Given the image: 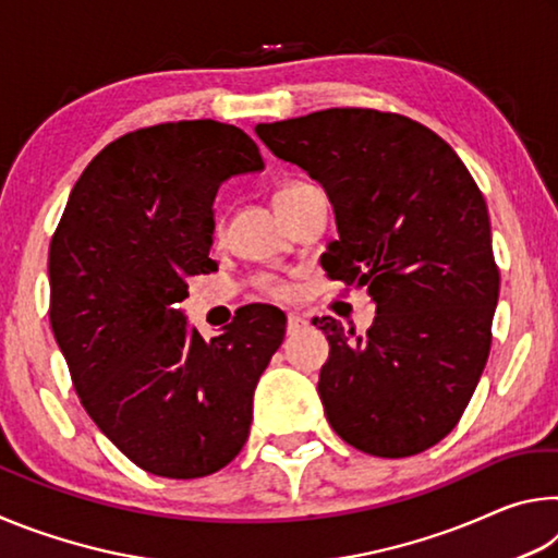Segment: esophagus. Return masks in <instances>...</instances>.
I'll return each instance as SVG.
<instances>
[{
  "mask_svg": "<svg viewBox=\"0 0 558 558\" xmlns=\"http://www.w3.org/2000/svg\"><path fill=\"white\" fill-rule=\"evenodd\" d=\"M305 327H307V319L305 317L295 315V313L288 315V335H298L300 329H305Z\"/></svg>",
  "mask_w": 558,
  "mask_h": 558,
  "instance_id": "1",
  "label": "esophagus"
}]
</instances>
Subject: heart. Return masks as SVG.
Returning <instances> with one entry per match:
<instances>
[{"label":"heart","instance_id":"heart-1","mask_svg":"<svg viewBox=\"0 0 558 558\" xmlns=\"http://www.w3.org/2000/svg\"><path fill=\"white\" fill-rule=\"evenodd\" d=\"M292 184H286L282 189H278L276 194H280V192H286V189H290ZM258 288L266 292V295H270V298H286L288 295V286L286 282H282L280 278H276V276H263V278H258Z\"/></svg>","mask_w":558,"mask_h":558}]
</instances>
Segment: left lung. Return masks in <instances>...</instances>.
<instances>
[{"label": "left lung", "mask_w": 558, "mask_h": 558, "mask_svg": "<svg viewBox=\"0 0 558 558\" xmlns=\"http://www.w3.org/2000/svg\"><path fill=\"white\" fill-rule=\"evenodd\" d=\"M256 132L335 206L327 278L376 302L366 335L315 323L329 426L376 458L428 450L458 426L493 347L499 268L483 192L446 140L399 112L329 108Z\"/></svg>", "instance_id": "obj_1"}]
</instances>
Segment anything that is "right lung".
<instances>
[{
  "instance_id": "1",
  "label": "right lung",
  "mask_w": 558,
  "mask_h": 558,
  "mask_svg": "<svg viewBox=\"0 0 558 558\" xmlns=\"http://www.w3.org/2000/svg\"><path fill=\"white\" fill-rule=\"evenodd\" d=\"M258 169V145L235 125L140 128L93 157L53 231L49 317L75 393L153 475L206 477L239 456L253 391L286 337L270 305H245L211 342L179 310L186 278L216 270L219 184Z\"/></svg>"
}]
</instances>
